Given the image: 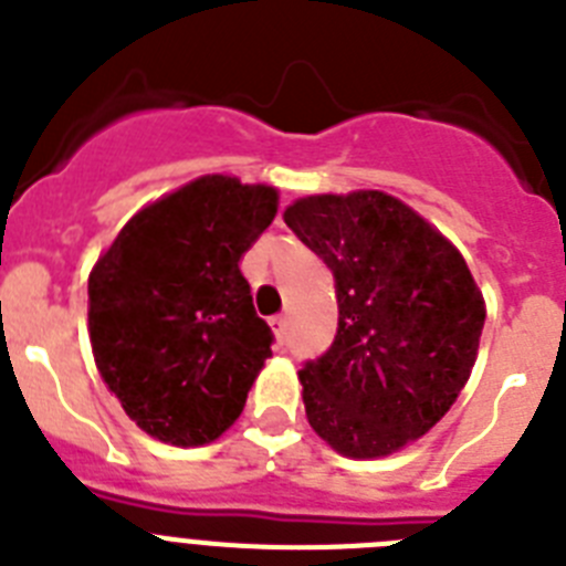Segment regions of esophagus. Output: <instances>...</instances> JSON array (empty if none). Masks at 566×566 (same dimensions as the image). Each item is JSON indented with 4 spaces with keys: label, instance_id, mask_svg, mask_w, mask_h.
I'll use <instances>...</instances> for the list:
<instances>
[{
    "label": "esophagus",
    "instance_id": "obj_1",
    "mask_svg": "<svg viewBox=\"0 0 566 566\" xmlns=\"http://www.w3.org/2000/svg\"><path fill=\"white\" fill-rule=\"evenodd\" d=\"M269 326H272V334H274V343L283 345L286 343V326H289V319L283 317V314H277V317L269 319Z\"/></svg>",
    "mask_w": 566,
    "mask_h": 566
}]
</instances>
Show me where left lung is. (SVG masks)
<instances>
[{"label":"left lung","mask_w":566,"mask_h":566,"mask_svg":"<svg viewBox=\"0 0 566 566\" xmlns=\"http://www.w3.org/2000/svg\"><path fill=\"white\" fill-rule=\"evenodd\" d=\"M283 221L337 286V337L300 371L308 424L339 457H391L462 394L488 312L482 289L451 240L379 189L306 195Z\"/></svg>","instance_id":"obj_1"}]
</instances>
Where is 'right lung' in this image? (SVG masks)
<instances>
[{
    "mask_svg": "<svg viewBox=\"0 0 566 566\" xmlns=\"http://www.w3.org/2000/svg\"><path fill=\"white\" fill-rule=\"evenodd\" d=\"M277 203L269 184L201 175L138 209L90 272L96 368L153 439L198 448L243 413L272 357V332L254 312L240 258Z\"/></svg>",
    "mask_w": 566,
    "mask_h": 566,
    "instance_id": "1",
    "label": "right lung"
}]
</instances>
